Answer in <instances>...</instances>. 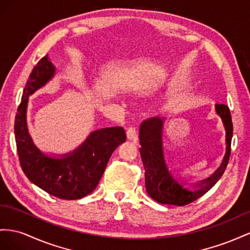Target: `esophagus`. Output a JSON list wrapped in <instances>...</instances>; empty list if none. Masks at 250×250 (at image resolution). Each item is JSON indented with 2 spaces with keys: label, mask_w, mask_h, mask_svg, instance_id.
I'll use <instances>...</instances> for the list:
<instances>
[{
  "label": "esophagus",
  "mask_w": 250,
  "mask_h": 250,
  "mask_svg": "<svg viewBox=\"0 0 250 250\" xmlns=\"http://www.w3.org/2000/svg\"><path fill=\"white\" fill-rule=\"evenodd\" d=\"M126 137L129 140H133V141L137 140V132L135 130V127L131 126L126 130Z\"/></svg>",
  "instance_id": "esophagus-1"
}]
</instances>
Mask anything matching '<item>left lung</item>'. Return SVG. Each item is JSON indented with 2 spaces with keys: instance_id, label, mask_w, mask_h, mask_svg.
<instances>
[{
  "instance_id": "8db88e82",
  "label": "left lung",
  "mask_w": 250,
  "mask_h": 250,
  "mask_svg": "<svg viewBox=\"0 0 250 250\" xmlns=\"http://www.w3.org/2000/svg\"><path fill=\"white\" fill-rule=\"evenodd\" d=\"M216 112L223 121L226 132V153L218 169L208 179L195 183V189L184 188L169 173L163 155L162 132L165 118L152 117L145 120L139 130V148L145 167L146 189L148 196L161 204L184 206L206 194L223 175L230 156L232 121L226 104H216Z\"/></svg>"
}]
</instances>
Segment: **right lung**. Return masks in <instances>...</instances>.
<instances>
[{
	"mask_svg": "<svg viewBox=\"0 0 250 250\" xmlns=\"http://www.w3.org/2000/svg\"><path fill=\"white\" fill-rule=\"evenodd\" d=\"M55 67L48 54L30 73L23 91L14 121L19 160L23 172L33 184L63 200H76L91 194L103 177L112 153L126 139L121 126L92 132L73 152L51 157L33 144L27 126L28 97L51 81Z\"/></svg>",
	"mask_w": 250,
	"mask_h": 250,
	"instance_id": "right-lung-1",
	"label": "right lung"
}]
</instances>
